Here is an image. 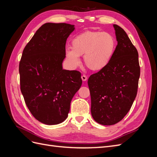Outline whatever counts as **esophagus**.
<instances>
[{
  "label": "esophagus",
  "mask_w": 157,
  "mask_h": 157,
  "mask_svg": "<svg viewBox=\"0 0 157 157\" xmlns=\"http://www.w3.org/2000/svg\"><path fill=\"white\" fill-rule=\"evenodd\" d=\"M81 78H82V80H83V81H86V80H87V77H86V75H84L81 76Z\"/></svg>",
  "instance_id": "34e87169"
}]
</instances>
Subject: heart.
<instances>
[{
	"label": "heart",
	"mask_w": 157,
	"mask_h": 157,
	"mask_svg": "<svg viewBox=\"0 0 157 157\" xmlns=\"http://www.w3.org/2000/svg\"><path fill=\"white\" fill-rule=\"evenodd\" d=\"M72 48L65 50L69 65L76 68L83 56L86 67L93 71L105 69L110 63L116 49V40L111 35L100 31H85L75 36L71 41Z\"/></svg>",
	"instance_id": "heart-1"
}]
</instances>
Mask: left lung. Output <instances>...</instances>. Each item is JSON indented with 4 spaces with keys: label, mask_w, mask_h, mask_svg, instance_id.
Instances as JSON below:
<instances>
[{
    "label": "left lung",
    "mask_w": 157,
    "mask_h": 157,
    "mask_svg": "<svg viewBox=\"0 0 157 157\" xmlns=\"http://www.w3.org/2000/svg\"><path fill=\"white\" fill-rule=\"evenodd\" d=\"M117 45L107 67L88 80L91 113L102 125H113L124 118L136 97L140 76L138 52L124 29L114 24Z\"/></svg>",
    "instance_id": "8db88e82"
}]
</instances>
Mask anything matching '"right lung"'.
<instances>
[{
  "mask_svg": "<svg viewBox=\"0 0 157 157\" xmlns=\"http://www.w3.org/2000/svg\"><path fill=\"white\" fill-rule=\"evenodd\" d=\"M75 25L46 23L23 51L19 65L20 89L36 120L58 124L68 116L71 101L82 85L81 73L63 69L65 44Z\"/></svg>",
  "mask_w": 157,
  "mask_h": 157,
  "instance_id": "add662e5",
  "label": "right lung"
}]
</instances>
